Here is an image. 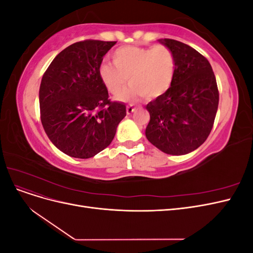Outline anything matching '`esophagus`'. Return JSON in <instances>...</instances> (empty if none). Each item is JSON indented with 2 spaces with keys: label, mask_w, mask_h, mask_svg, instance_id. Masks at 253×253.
Instances as JSON below:
<instances>
[{
  "label": "esophagus",
  "mask_w": 253,
  "mask_h": 253,
  "mask_svg": "<svg viewBox=\"0 0 253 253\" xmlns=\"http://www.w3.org/2000/svg\"><path fill=\"white\" fill-rule=\"evenodd\" d=\"M134 111H135V108H134V106H133L132 104H128V105L126 106V113H127L128 115L132 114Z\"/></svg>",
  "instance_id": "1"
}]
</instances>
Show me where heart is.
<instances>
[{"instance_id": "1", "label": "heart", "mask_w": 253, "mask_h": 253, "mask_svg": "<svg viewBox=\"0 0 253 253\" xmlns=\"http://www.w3.org/2000/svg\"><path fill=\"white\" fill-rule=\"evenodd\" d=\"M112 58L114 65L101 63L98 74L105 88L115 97L124 91L128 78L131 85L120 96V100L142 96L155 99L166 94L172 85L176 60L172 49L166 45L124 46L115 50Z\"/></svg>"}]
</instances>
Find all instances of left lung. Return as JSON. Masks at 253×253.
Wrapping results in <instances>:
<instances>
[{"label":"left lung","instance_id":"obj_1","mask_svg":"<svg viewBox=\"0 0 253 253\" xmlns=\"http://www.w3.org/2000/svg\"><path fill=\"white\" fill-rule=\"evenodd\" d=\"M159 42L172 49L176 70L171 87L145 106L150 122L148 140L170 155H185L206 141L218 106V89L212 67L189 45L172 40Z\"/></svg>","mask_w":253,"mask_h":253}]
</instances>
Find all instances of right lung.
I'll use <instances>...</instances> for the list:
<instances>
[{
    "label": "right lung",
    "mask_w": 253,
    "mask_h": 253,
    "mask_svg": "<svg viewBox=\"0 0 253 253\" xmlns=\"http://www.w3.org/2000/svg\"><path fill=\"white\" fill-rule=\"evenodd\" d=\"M115 41L84 40L63 49L44 73L39 102L50 141L64 154L90 158L109 147L126 105L109 99L99 66Z\"/></svg>",
    "instance_id": "right-lung-1"
}]
</instances>
